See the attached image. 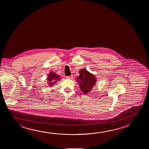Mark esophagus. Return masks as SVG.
Listing matches in <instances>:
<instances>
[{
	"label": "esophagus",
	"mask_w": 149,
	"mask_h": 149,
	"mask_svg": "<svg viewBox=\"0 0 149 149\" xmlns=\"http://www.w3.org/2000/svg\"><path fill=\"white\" fill-rule=\"evenodd\" d=\"M66 78H67V79H72L73 77V76L71 75L69 76H67Z\"/></svg>",
	"instance_id": "esophagus-1"
}]
</instances>
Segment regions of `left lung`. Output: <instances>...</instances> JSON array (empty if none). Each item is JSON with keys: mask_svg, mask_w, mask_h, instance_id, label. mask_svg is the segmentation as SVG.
<instances>
[{"mask_svg": "<svg viewBox=\"0 0 149 149\" xmlns=\"http://www.w3.org/2000/svg\"><path fill=\"white\" fill-rule=\"evenodd\" d=\"M80 75L77 77L79 88L84 94H88L95 86L96 78L92 74L89 73L86 69H83L79 72Z\"/></svg>", "mask_w": 149, "mask_h": 149, "instance_id": "1", "label": "left lung"}]
</instances>
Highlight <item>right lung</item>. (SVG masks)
Returning <instances> with one entry per match:
<instances>
[{"label":"right lung","instance_id":"1","mask_svg":"<svg viewBox=\"0 0 149 149\" xmlns=\"http://www.w3.org/2000/svg\"><path fill=\"white\" fill-rule=\"evenodd\" d=\"M59 77L60 76L57 75L53 72H51L47 78L48 85H49V86H53L55 83L57 82L58 79H59Z\"/></svg>","mask_w":149,"mask_h":149}]
</instances>
